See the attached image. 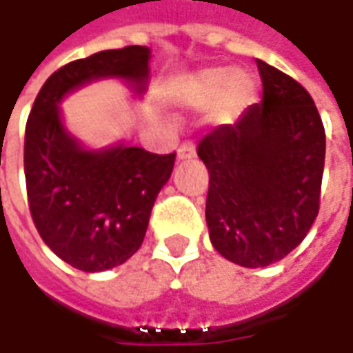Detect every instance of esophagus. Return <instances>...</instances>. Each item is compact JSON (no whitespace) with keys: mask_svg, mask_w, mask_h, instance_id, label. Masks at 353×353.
<instances>
[{"mask_svg":"<svg viewBox=\"0 0 353 353\" xmlns=\"http://www.w3.org/2000/svg\"><path fill=\"white\" fill-rule=\"evenodd\" d=\"M191 158H195V146L191 142L181 144L177 150V160H191Z\"/></svg>","mask_w":353,"mask_h":353,"instance_id":"obj_1","label":"esophagus"}]
</instances>
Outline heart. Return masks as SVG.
Returning <instances> with one entry per match:
<instances>
[{"label":"heart","instance_id":"b5f03b06","mask_svg":"<svg viewBox=\"0 0 353 353\" xmlns=\"http://www.w3.org/2000/svg\"><path fill=\"white\" fill-rule=\"evenodd\" d=\"M256 92V81L244 70L213 68L205 70L188 81H183L176 92L177 103L189 109H207L216 103V119L228 123L238 111L250 103Z\"/></svg>","mask_w":353,"mask_h":353}]
</instances>
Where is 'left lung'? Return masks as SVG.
I'll list each match as a JSON object with an SVG mask.
<instances>
[{
  "label": "left lung",
  "instance_id": "1",
  "mask_svg": "<svg viewBox=\"0 0 353 353\" xmlns=\"http://www.w3.org/2000/svg\"><path fill=\"white\" fill-rule=\"evenodd\" d=\"M263 95L197 156L209 170L205 219L214 250L242 268L283 260L319 214L326 137L309 92L258 60Z\"/></svg>",
  "mask_w": 353,
  "mask_h": 353
}]
</instances>
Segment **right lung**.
Listing matches in <instances>:
<instances>
[{
    "mask_svg": "<svg viewBox=\"0 0 353 353\" xmlns=\"http://www.w3.org/2000/svg\"><path fill=\"white\" fill-rule=\"evenodd\" d=\"M148 46H125L70 62L44 81L25 130V179L32 221L60 260L97 274L140 248L154 201L176 154L146 152L127 140L93 148L66 127L60 103L93 81L119 79L134 97L150 81Z\"/></svg>",
    "mask_w": 353,
    "mask_h": 353,
    "instance_id": "add662e5",
    "label": "right lung"
}]
</instances>
